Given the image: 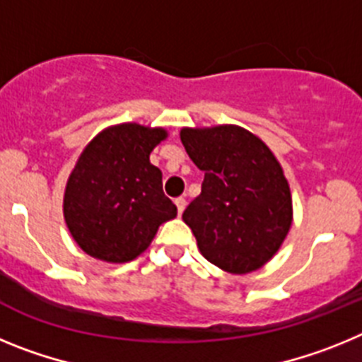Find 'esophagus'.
<instances>
[{"label":"esophagus","instance_id":"1","mask_svg":"<svg viewBox=\"0 0 362 362\" xmlns=\"http://www.w3.org/2000/svg\"><path fill=\"white\" fill-rule=\"evenodd\" d=\"M174 203H175V206H177V214L181 216V214H183V210H185V206H187V201H185L183 197H177Z\"/></svg>","mask_w":362,"mask_h":362}]
</instances>
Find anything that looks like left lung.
<instances>
[{
	"mask_svg": "<svg viewBox=\"0 0 362 362\" xmlns=\"http://www.w3.org/2000/svg\"><path fill=\"white\" fill-rule=\"evenodd\" d=\"M179 136L204 172L201 194L183 212L197 248L230 274L259 270L292 226V194L279 161L238 124L183 129Z\"/></svg>",
	"mask_w": 362,
	"mask_h": 362,
	"instance_id": "1",
	"label": "left lung"
}]
</instances>
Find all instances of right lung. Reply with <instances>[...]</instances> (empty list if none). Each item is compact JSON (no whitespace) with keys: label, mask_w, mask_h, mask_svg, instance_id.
Returning a JSON list of instances; mask_svg holds the SVG:
<instances>
[{"label":"right lung","mask_w":362,"mask_h":362,"mask_svg":"<svg viewBox=\"0 0 362 362\" xmlns=\"http://www.w3.org/2000/svg\"><path fill=\"white\" fill-rule=\"evenodd\" d=\"M166 136L165 129L121 123L85 146L63 197L69 232L85 254L107 263L132 261L177 216L163 194L161 170L150 163Z\"/></svg>","instance_id":"add662e5"}]
</instances>
